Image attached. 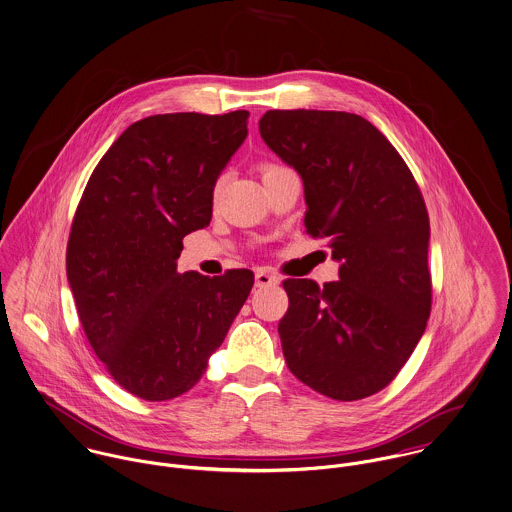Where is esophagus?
Listing matches in <instances>:
<instances>
[{
    "mask_svg": "<svg viewBox=\"0 0 512 512\" xmlns=\"http://www.w3.org/2000/svg\"><path fill=\"white\" fill-rule=\"evenodd\" d=\"M279 283H281V279L275 277V275H271L269 271L259 269V271L255 273V286H259V288H263V286H273V284Z\"/></svg>",
    "mask_w": 512,
    "mask_h": 512,
    "instance_id": "34e87169",
    "label": "esophagus"
}]
</instances>
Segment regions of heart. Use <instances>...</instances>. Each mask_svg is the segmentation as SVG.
<instances>
[{
    "label": "heart",
    "instance_id": "1",
    "mask_svg": "<svg viewBox=\"0 0 512 512\" xmlns=\"http://www.w3.org/2000/svg\"><path fill=\"white\" fill-rule=\"evenodd\" d=\"M281 167H275V165H267V167H263V178L267 176V174H271V172L279 171ZM216 194H218V188H216Z\"/></svg>",
    "mask_w": 512,
    "mask_h": 512
}]
</instances>
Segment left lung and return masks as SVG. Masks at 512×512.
I'll return each instance as SVG.
<instances>
[{"mask_svg":"<svg viewBox=\"0 0 512 512\" xmlns=\"http://www.w3.org/2000/svg\"><path fill=\"white\" fill-rule=\"evenodd\" d=\"M259 133L300 174L304 226L328 237L340 281L288 279L279 322L288 369L310 389L357 400L385 389L426 330L430 222L406 163L365 117L271 110Z\"/></svg>","mask_w":512,"mask_h":512,"instance_id":"left-lung-1","label":"left lung"}]
</instances>
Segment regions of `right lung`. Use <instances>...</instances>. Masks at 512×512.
Returning <instances> with one entry per match:
<instances>
[{"instance_id":"right-lung-1","label":"right lung","mask_w":512,"mask_h":512,"mask_svg":"<svg viewBox=\"0 0 512 512\" xmlns=\"http://www.w3.org/2000/svg\"><path fill=\"white\" fill-rule=\"evenodd\" d=\"M249 112L151 115L92 172L66 249L90 345L135 397L190 391L247 300L253 273H178L184 235L212 220L214 186L247 137Z\"/></svg>"}]
</instances>
